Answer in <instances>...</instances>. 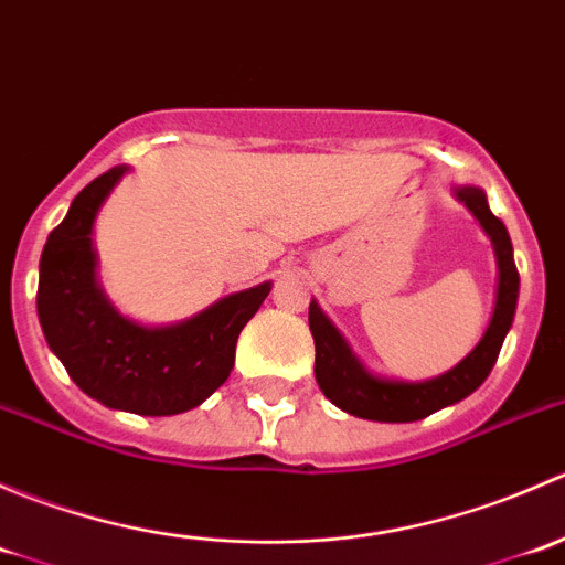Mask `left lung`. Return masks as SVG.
I'll return each mask as SVG.
<instances>
[{"mask_svg": "<svg viewBox=\"0 0 565 565\" xmlns=\"http://www.w3.org/2000/svg\"><path fill=\"white\" fill-rule=\"evenodd\" d=\"M457 196L481 221L487 235L492 237L494 254H498V303H494V315L487 333L478 341L476 350L443 377L429 380V383H391V380H377L363 372L361 363L352 358L341 335L335 333L333 324L324 319L317 303H311L309 324L317 347V383L324 396L344 413L366 420H385V424H409V420H420L426 415L437 413V409L448 407V404H457L465 396H470L492 372L505 333L514 322L516 298H520V273H516L514 265L509 230L489 210L481 188H459Z\"/></svg>", "mask_w": 565, "mask_h": 565, "instance_id": "obj_1", "label": "left lung"}]
</instances>
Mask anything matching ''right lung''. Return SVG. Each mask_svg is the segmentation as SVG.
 Listing matches in <instances>:
<instances>
[{"mask_svg":"<svg viewBox=\"0 0 565 565\" xmlns=\"http://www.w3.org/2000/svg\"><path fill=\"white\" fill-rule=\"evenodd\" d=\"M125 167L95 177L45 241L38 317L45 341L73 383L100 404L136 415H177L196 407L230 377L241 330L270 284L230 295L172 328H141L119 317L95 284L89 232Z\"/></svg>","mask_w":565,"mask_h":565,"instance_id":"add662e5","label":"right lung"}]
</instances>
